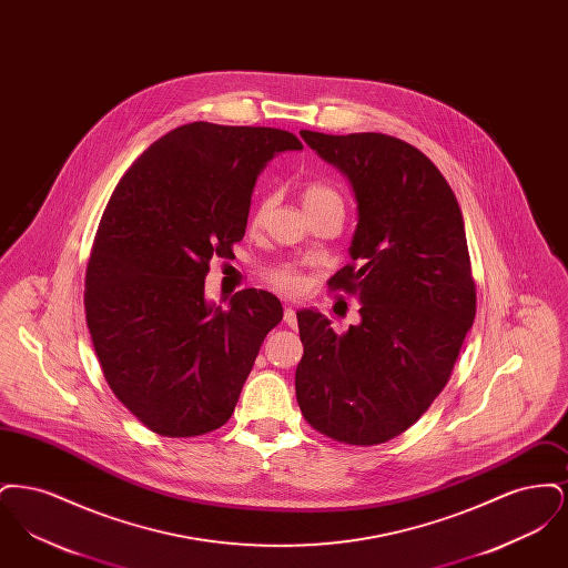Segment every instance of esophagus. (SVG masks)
<instances>
[{
	"mask_svg": "<svg viewBox=\"0 0 568 568\" xmlns=\"http://www.w3.org/2000/svg\"><path fill=\"white\" fill-rule=\"evenodd\" d=\"M283 322L290 325V327H296V308H294V306H285V311H283Z\"/></svg>",
	"mask_w": 568,
	"mask_h": 568,
	"instance_id": "obj_1",
	"label": "esophagus"
}]
</instances>
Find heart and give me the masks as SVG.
Instances as JSON below:
<instances>
[{
	"label": "heart",
	"instance_id": "b5f03b06",
	"mask_svg": "<svg viewBox=\"0 0 568 568\" xmlns=\"http://www.w3.org/2000/svg\"><path fill=\"white\" fill-rule=\"evenodd\" d=\"M327 202H343V200H341L338 191L327 187L324 183H308V185L302 190L304 211L315 209V206H322V204H327ZM271 197H264V200L255 206V211H253V215H251V223H253V225H262V223H264V219H266L268 211H271ZM268 278H271L272 285H274L276 290H281V292H285V294H297V292H302V290L306 287V276L297 271L296 266H281V268L272 271L271 274H268Z\"/></svg>",
	"mask_w": 568,
	"mask_h": 568
}]
</instances>
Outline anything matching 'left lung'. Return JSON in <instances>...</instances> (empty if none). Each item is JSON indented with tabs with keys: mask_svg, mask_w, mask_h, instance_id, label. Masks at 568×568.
Wrapping results in <instances>:
<instances>
[{
	"mask_svg": "<svg viewBox=\"0 0 568 568\" xmlns=\"http://www.w3.org/2000/svg\"><path fill=\"white\" fill-rule=\"evenodd\" d=\"M300 135L352 185L355 266L327 285L355 294L362 306L359 324L343 334L320 311H297V405L325 436L377 445L428 410L473 327L477 296L464 219L445 176L405 140Z\"/></svg>",
	"mask_w": 568,
	"mask_h": 568,
	"instance_id": "1",
	"label": "left lung"
}]
</instances>
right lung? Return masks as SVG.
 <instances>
[{"label":"right lung","instance_id":"right-lung-1","mask_svg":"<svg viewBox=\"0 0 568 568\" xmlns=\"http://www.w3.org/2000/svg\"><path fill=\"white\" fill-rule=\"evenodd\" d=\"M300 149L283 130L187 123L155 140L112 191L84 311L110 389L149 430L187 438L232 417L283 306L264 290L221 306L204 278L243 241L260 172Z\"/></svg>","mask_w":568,"mask_h":568}]
</instances>
